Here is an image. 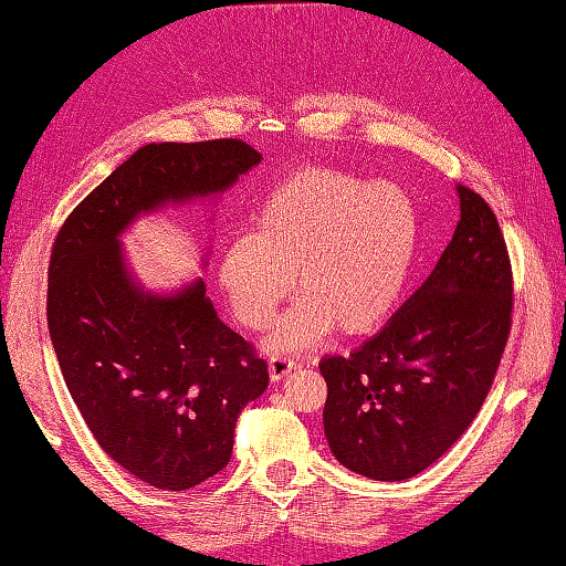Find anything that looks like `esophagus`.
Listing matches in <instances>:
<instances>
[{
	"label": "esophagus",
	"mask_w": 566,
	"mask_h": 566,
	"mask_svg": "<svg viewBox=\"0 0 566 566\" xmlns=\"http://www.w3.org/2000/svg\"><path fill=\"white\" fill-rule=\"evenodd\" d=\"M268 368H270V378L274 382H280L282 378H286V375H290L296 368V360L286 358V356H272L270 363H268Z\"/></svg>",
	"instance_id": "34e87169"
}]
</instances>
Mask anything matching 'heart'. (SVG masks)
<instances>
[{
	"instance_id": "1",
	"label": "heart",
	"mask_w": 566,
	"mask_h": 566,
	"mask_svg": "<svg viewBox=\"0 0 566 566\" xmlns=\"http://www.w3.org/2000/svg\"><path fill=\"white\" fill-rule=\"evenodd\" d=\"M417 250V210L400 186L304 166L274 186L252 235L232 238L216 276L242 326L262 331L296 298L268 338L272 353L314 346L331 328L368 334L400 302Z\"/></svg>"
}]
</instances>
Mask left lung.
Segmentation results:
<instances>
[{
  "label": "left lung",
  "instance_id": "left-lung-1",
  "mask_svg": "<svg viewBox=\"0 0 566 566\" xmlns=\"http://www.w3.org/2000/svg\"><path fill=\"white\" fill-rule=\"evenodd\" d=\"M457 193L461 220L427 282L378 336L318 363L328 447L365 479H412L457 444L511 336L513 270L501 226L479 193Z\"/></svg>",
  "mask_w": 566,
  "mask_h": 566
}]
</instances>
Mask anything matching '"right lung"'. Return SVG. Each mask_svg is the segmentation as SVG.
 I'll use <instances>...</instances> for the list:
<instances>
[{
    "instance_id": "right-lung-1",
    "label": "right lung",
    "mask_w": 566,
    "mask_h": 566,
    "mask_svg": "<svg viewBox=\"0 0 566 566\" xmlns=\"http://www.w3.org/2000/svg\"><path fill=\"white\" fill-rule=\"evenodd\" d=\"M262 159L240 139L147 144L65 218L49 264V334L63 380L109 459L161 491L223 471L235 424L270 382L218 318L203 280L154 294L119 235L166 203L218 196Z\"/></svg>"
}]
</instances>
